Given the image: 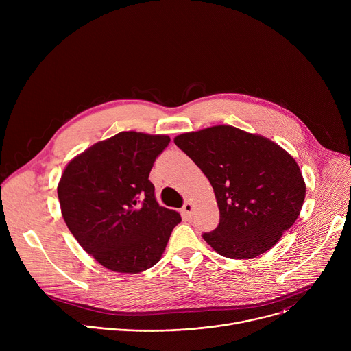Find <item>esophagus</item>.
I'll list each match as a JSON object with an SVG mask.
<instances>
[{"label":"esophagus","mask_w":351,"mask_h":351,"mask_svg":"<svg viewBox=\"0 0 351 351\" xmlns=\"http://www.w3.org/2000/svg\"><path fill=\"white\" fill-rule=\"evenodd\" d=\"M191 213H193V204L190 202H186L183 208H182V214L186 219H190L191 218Z\"/></svg>","instance_id":"esophagus-1"}]
</instances>
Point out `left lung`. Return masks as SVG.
<instances>
[{"label":"left lung","mask_w":351,"mask_h":351,"mask_svg":"<svg viewBox=\"0 0 351 351\" xmlns=\"http://www.w3.org/2000/svg\"><path fill=\"white\" fill-rule=\"evenodd\" d=\"M173 141L214 189L219 225L203 237L218 254L232 260L258 257L298 218L306 183L294 158L272 140L218 125Z\"/></svg>","instance_id":"1"}]
</instances>
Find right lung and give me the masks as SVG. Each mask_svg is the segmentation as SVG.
I'll return each mask as SVG.
<instances>
[{
	"label": "right lung",
	"mask_w": 351,
	"mask_h": 351,
	"mask_svg": "<svg viewBox=\"0 0 351 351\" xmlns=\"http://www.w3.org/2000/svg\"><path fill=\"white\" fill-rule=\"evenodd\" d=\"M171 138L121 132L75 157L58 183L64 221L97 263L121 274L156 265L180 215L156 199L149 182Z\"/></svg>",
	"instance_id": "right-lung-1"
}]
</instances>
